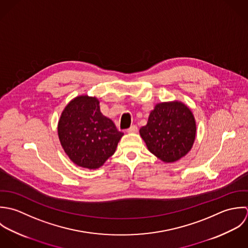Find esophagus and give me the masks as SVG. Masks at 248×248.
Returning <instances> with one entry per match:
<instances>
[{"label": "esophagus", "mask_w": 248, "mask_h": 248, "mask_svg": "<svg viewBox=\"0 0 248 248\" xmlns=\"http://www.w3.org/2000/svg\"><path fill=\"white\" fill-rule=\"evenodd\" d=\"M137 130H138V128L136 125H131L126 131H127V133H136Z\"/></svg>", "instance_id": "obj_1"}]
</instances>
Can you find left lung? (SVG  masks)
<instances>
[{
	"label": "left lung",
	"mask_w": 248,
	"mask_h": 248,
	"mask_svg": "<svg viewBox=\"0 0 248 248\" xmlns=\"http://www.w3.org/2000/svg\"><path fill=\"white\" fill-rule=\"evenodd\" d=\"M140 135L149 151L164 163H174L193 148L197 123L190 107L182 101L156 103Z\"/></svg>",
	"instance_id": "8db88e82"
}]
</instances>
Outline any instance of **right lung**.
<instances>
[{
    "label": "right lung",
    "mask_w": 248,
    "mask_h": 248,
    "mask_svg": "<svg viewBox=\"0 0 248 248\" xmlns=\"http://www.w3.org/2000/svg\"><path fill=\"white\" fill-rule=\"evenodd\" d=\"M65 153L77 166L96 170L111 157L124 136L113 122L100 113L96 97L80 95L70 100L57 124Z\"/></svg>",
    "instance_id": "add662e5"
}]
</instances>
